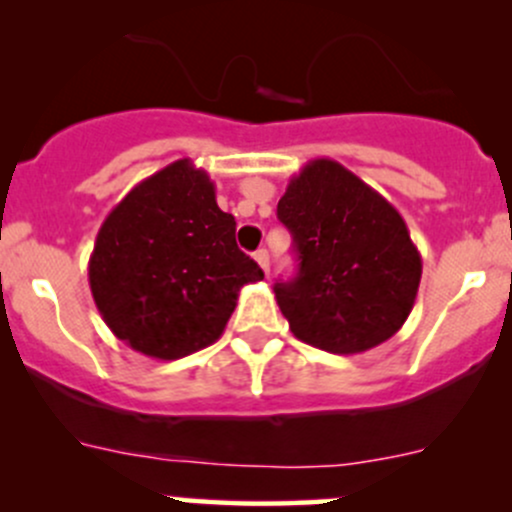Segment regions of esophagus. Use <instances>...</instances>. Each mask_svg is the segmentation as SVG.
I'll return each instance as SVG.
<instances>
[{
  "label": "esophagus",
  "instance_id": "obj_1",
  "mask_svg": "<svg viewBox=\"0 0 512 512\" xmlns=\"http://www.w3.org/2000/svg\"><path fill=\"white\" fill-rule=\"evenodd\" d=\"M255 260H257V265L262 267V272H265V275H270V255H267V250H257Z\"/></svg>",
  "mask_w": 512,
  "mask_h": 512
}]
</instances>
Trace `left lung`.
<instances>
[{
    "mask_svg": "<svg viewBox=\"0 0 512 512\" xmlns=\"http://www.w3.org/2000/svg\"><path fill=\"white\" fill-rule=\"evenodd\" d=\"M299 275L275 299L294 337L332 354H361L394 337L414 309L421 255L399 210L352 170L314 158L277 203Z\"/></svg>",
    "mask_w": 512,
    "mask_h": 512,
    "instance_id": "obj_1",
    "label": "left lung"
}]
</instances>
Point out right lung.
<instances>
[{
  "mask_svg": "<svg viewBox=\"0 0 512 512\" xmlns=\"http://www.w3.org/2000/svg\"><path fill=\"white\" fill-rule=\"evenodd\" d=\"M262 270L235 242V218L190 158L141 180L106 215L89 257V285L121 342L173 361L218 342L237 294Z\"/></svg>",
  "mask_w": 512,
  "mask_h": 512,
  "instance_id": "right-lung-1",
  "label": "right lung"
}]
</instances>
